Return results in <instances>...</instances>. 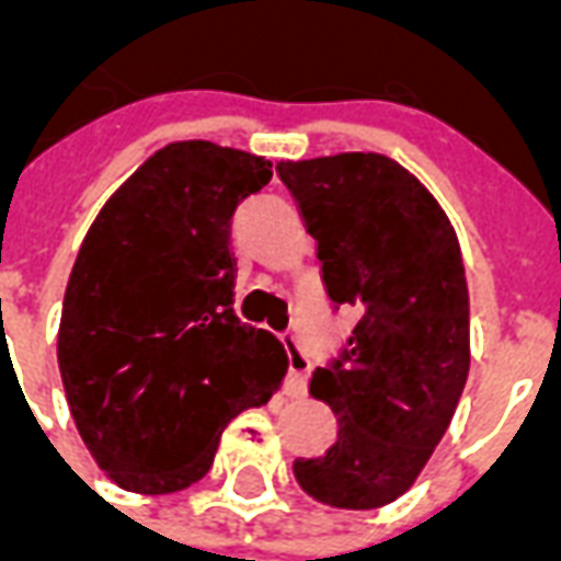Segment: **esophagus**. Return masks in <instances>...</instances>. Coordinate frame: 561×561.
Here are the masks:
<instances>
[{"mask_svg":"<svg viewBox=\"0 0 561 561\" xmlns=\"http://www.w3.org/2000/svg\"><path fill=\"white\" fill-rule=\"evenodd\" d=\"M285 352H288V378H285V393L288 397H304L306 393V378H309V357L300 348V342L294 340V336H285Z\"/></svg>","mask_w":561,"mask_h":561,"instance_id":"34e87169","label":"esophagus"}]
</instances>
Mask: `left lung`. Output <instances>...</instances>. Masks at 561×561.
<instances>
[{"label":"left lung","mask_w":561,"mask_h":561,"mask_svg":"<svg viewBox=\"0 0 561 561\" xmlns=\"http://www.w3.org/2000/svg\"><path fill=\"white\" fill-rule=\"evenodd\" d=\"M276 173L316 237L330 300L357 312L340 360L309 381L336 414V442L294 459V478L330 507H381L417 481L466 388L457 231L430 188L381 152L279 161Z\"/></svg>","instance_id":"left-lung-1"}]
</instances>
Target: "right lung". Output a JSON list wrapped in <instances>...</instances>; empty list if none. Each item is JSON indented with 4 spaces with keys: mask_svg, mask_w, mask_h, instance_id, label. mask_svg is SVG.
Instances as JSON below:
<instances>
[{
    "mask_svg": "<svg viewBox=\"0 0 561 561\" xmlns=\"http://www.w3.org/2000/svg\"><path fill=\"white\" fill-rule=\"evenodd\" d=\"M273 161L209 140L156 149L80 243L56 336L83 445L128 493L201 481L221 430L279 390L282 342L233 316L231 216Z\"/></svg>",
    "mask_w": 561,
    "mask_h": 561,
    "instance_id": "1",
    "label": "right lung"
}]
</instances>
